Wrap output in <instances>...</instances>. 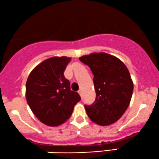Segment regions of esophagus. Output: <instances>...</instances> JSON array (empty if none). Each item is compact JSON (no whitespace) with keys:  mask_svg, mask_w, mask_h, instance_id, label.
Returning a JSON list of instances; mask_svg holds the SVG:
<instances>
[{"mask_svg":"<svg viewBox=\"0 0 159 159\" xmlns=\"http://www.w3.org/2000/svg\"><path fill=\"white\" fill-rule=\"evenodd\" d=\"M78 93L80 94V96H81V98H82V97H83V95H82V91H81V90H78Z\"/></svg>","mask_w":159,"mask_h":159,"instance_id":"esophagus-1","label":"esophagus"}]
</instances>
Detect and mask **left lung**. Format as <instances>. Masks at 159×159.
<instances>
[{"label":"left lung","instance_id":"1","mask_svg":"<svg viewBox=\"0 0 159 159\" xmlns=\"http://www.w3.org/2000/svg\"><path fill=\"white\" fill-rule=\"evenodd\" d=\"M79 60L93 75L96 99L91 105H84L89 118L101 126L115 123L128 109L133 93L128 68L119 59L106 53H91Z\"/></svg>","mask_w":159,"mask_h":159}]
</instances>
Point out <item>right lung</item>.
Masks as SVG:
<instances>
[{
  "instance_id": "right-lung-1",
  "label": "right lung",
  "mask_w": 159,
  "mask_h": 159,
  "mask_svg": "<svg viewBox=\"0 0 159 159\" xmlns=\"http://www.w3.org/2000/svg\"><path fill=\"white\" fill-rule=\"evenodd\" d=\"M70 60L66 57L48 59L36 66L27 79L28 104L34 116L48 126H58L69 119L81 99L71 90L70 82L64 76Z\"/></svg>"
}]
</instances>
